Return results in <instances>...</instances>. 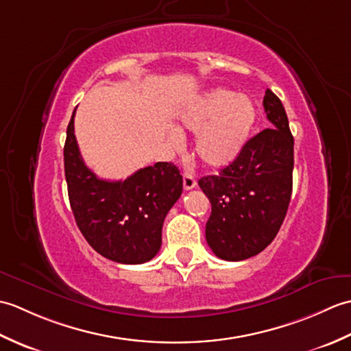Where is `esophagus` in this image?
I'll return each mask as SVG.
<instances>
[{
  "label": "esophagus",
  "mask_w": 351,
  "mask_h": 351,
  "mask_svg": "<svg viewBox=\"0 0 351 351\" xmlns=\"http://www.w3.org/2000/svg\"><path fill=\"white\" fill-rule=\"evenodd\" d=\"M182 181H184V190H191V189L196 187L195 176L189 173V171H185V173L182 175Z\"/></svg>",
  "instance_id": "esophagus-1"
}]
</instances>
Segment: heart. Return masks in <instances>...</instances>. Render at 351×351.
Listing matches in <instances>:
<instances>
[{"label":"heart","instance_id":"obj_1","mask_svg":"<svg viewBox=\"0 0 351 351\" xmlns=\"http://www.w3.org/2000/svg\"><path fill=\"white\" fill-rule=\"evenodd\" d=\"M256 116V106L249 96L214 88L191 102L180 121L182 128L199 134L196 154L202 162L210 167H225L249 141ZM170 141L175 146L181 145L180 132L171 131Z\"/></svg>","mask_w":351,"mask_h":351}]
</instances>
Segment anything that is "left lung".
Instances as JSON below:
<instances>
[{
    "instance_id": "obj_1",
    "label": "left lung",
    "mask_w": 351,
    "mask_h": 351,
    "mask_svg": "<svg viewBox=\"0 0 351 351\" xmlns=\"http://www.w3.org/2000/svg\"><path fill=\"white\" fill-rule=\"evenodd\" d=\"M263 104L270 128L252 137L219 175L199 180L211 202L206 243L225 261L255 256L274 240L293 191L294 138L285 108L270 88Z\"/></svg>"
}]
</instances>
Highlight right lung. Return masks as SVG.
<instances>
[{"label": "right lung", "mask_w": 351, "mask_h": 351, "mask_svg": "<svg viewBox=\"0 0 351 351\" xmlns=\"http://www.w3.org/2000/svg\"><path fill=\"white\" fill-rule=\"evenodd\" d=\"M73 110L64 143V176L77 225L92 247L110 261L143 264L161 247V230L182 193L171 162L137 170L125 181L99 180L88 169L73 134Z\"/></svg>", "instance_id": "obj_1"}]
</instances>
